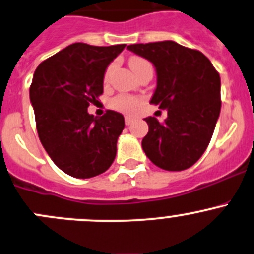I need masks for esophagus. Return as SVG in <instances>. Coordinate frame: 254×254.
<instances>
[{
	"label": "esophagus",
	"instance_id": "esophagus-1",
	"mask_svg": "<svg viewBox=\"0 0 254 254\" xmlns=\"http://www.w3.org/2000/svg\"><path fill=\"white\" fill-rule=\"evenodd\" d=\"M134 120H135L134 117H130V115H127V117H125V124L130 125L132 122H134Z\"/></svg>",
	"mask_w": 254,
	"mask_h": 254
}]
</instances>
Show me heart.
I'll return each mask as SVG.
<instances>
[{"mask_svg": "<svg viewBox=\"0 0 254 254\" xmlns=\"http://www.w3.org/2000/svg\"><path fill=\"white\" fill-rule=\"evenodd\" d=\"M146 63H149V62H146L142 58H137V57H132L129 62V64L130 67H131L132 72L136 70L139 67H141V65L146 64ZM109 74H110V68L107 70V73H105V79L109 77ZM112 105L115 108V109L122 110V112H134V110L137 108V105H139V102H137L136 99H134V98L127 97V95H119V97H117L114 100H113Z\"/></svg>", "mask_w": 254, "mask_h": 254, "instance_id": "obj_1", "label": "heart"}]
</instances>
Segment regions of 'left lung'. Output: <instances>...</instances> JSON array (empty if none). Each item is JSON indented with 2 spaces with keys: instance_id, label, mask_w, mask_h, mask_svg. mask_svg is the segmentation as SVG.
Segmentation results:
<instances>
[{
  "instance_id": "left-lung-1",
  "label": "left lung",
  "mask_w": 254,
  "mask_h": 254,
  "mask_svg": "<svg viewBox=\"0 0 254 254\" xmlns=\"http://www.w3.org/2000/svg\"><path fill=\"white\" fill-rule=\"evenodd\" d=\"M127 49L152 63L156 89L150 103L167 110L164 123L144 119L149 125L141 141L145 155L167 171L189 169L207 149L220 117V74L205 54L174 41L130 44Z\"/></svg>"
}]
</instances>
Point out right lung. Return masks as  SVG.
Listing matches in <instances>:
<instances>
[{
    "mask_svg": "<svg viewBox=\"0 0 254 254\" xmlns=\"http://www.w3.org/2000/svg\"><path fill=\"white\" fill-rule=\"evenodd\" d=\"M124 48L70 44L34 72L29 99L39 140L52 161L69 176H98L114 161L124 117L108 110L97 118L88 107L103 93L105 70Z\"/></svg>",
    "mask_w": 254,
    "mask_h": 254,
    "instance_id": "1",
    "label": "right lung"
}]
</instances>
